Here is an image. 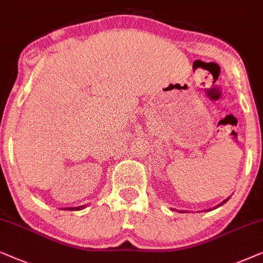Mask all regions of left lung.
<instances>
[{"label": "left lung", "mask_w": 263, "mask_h": 263, "mask_svg": "<svg viewBox=\"0 0 263 263\" xmlns=\"http://www.w3.org/2000/svg\"><path fill=\"white\" fill-rule=\"evenodd\" d=\"M229 198H230V197H229ZM229 198H226V199H225V201H222L221 203H219V204H218V205H215V207H214V208H212V209H208V211H209V212H211V211H213V209H215V208H219V207H220V205H222V204H223V203H226L227 201H229ZM180 212H181V211H180ZM181 213H183V212H181Z\"/></svg>", "instance_id": "obj_1"}]
</instances>
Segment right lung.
<instances>
[{"label": "right lung", "instance_id": "right-lung-1", "mask_svg": "<svg viewBox=\"0 0 263 263\" xmlns=\"http://www.w3.org/2000/svg\"><path fill=\"white\" fill-rule=\"evenodd\" d=\"M86 207V204L85 205H80V207H74V208H65V209H67V211H82V209H84Z\"/></svg>", "mask_w": 263, "mask_h": 263}]
</instances>
